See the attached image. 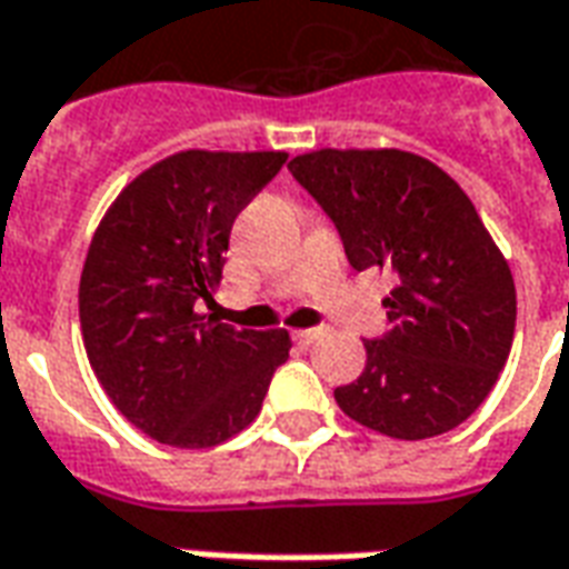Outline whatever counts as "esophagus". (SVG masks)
<instances>
[{"mask_svg": "<svg viewBox=\"0 0 569 569\" xmlns=\"http://www.w3.org/2000/svg\"><path fill=\"white\" fill-rule=\"evenodd\" d=\"M321 337H325V330H321V328L297 330V333H293V340L300 342V346H312V342H316V340H321Z\"/></svg>", "mask_w": 569, "mask_h": 569, "instance_id": "1", "label": "esophagus"}]
</instances>
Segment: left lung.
<instances>
[{
    "label": "left lung",
    "mask_w": 569,
    "mask_h": 569,
    "mask_svg": "<svg viewBox=\"0 0 569 569\" xmlns=\"http://www.w3.org/2000/svg\"><path fill=\"white\" fill-rule=\"evenodd\" d=\"M325 208L349 263L392 269L389 330L368 365L333 389L346 417L422 441L469 420L497 386L515 340V278L469 196L405 149H316L291 164Z\"/></svg>",
    "instance_id": "left-lung-1"
}]
</instances>
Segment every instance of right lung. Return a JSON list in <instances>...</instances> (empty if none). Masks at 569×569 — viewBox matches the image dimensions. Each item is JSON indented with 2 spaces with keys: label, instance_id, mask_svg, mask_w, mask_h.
<instances>
[{
  "label": "right lung",
  "instance_id": "right-lung-1",
  "mask_svg": "<svg viewBox=\"0 0 569 569\" xmlns=\"http://www.w3.org/2000/svg\"><path fill=\"white\" fill-rule=\"evenodd\" d=\"M284 162L288 152H174L119 192L91 239L84 352L119 413L159 445L201 450L248 429L288 361V330L199 316L236 217Z\"/></svg>",
  "mask_w": 569,
  "mask_h": 569
}]
</instances>
